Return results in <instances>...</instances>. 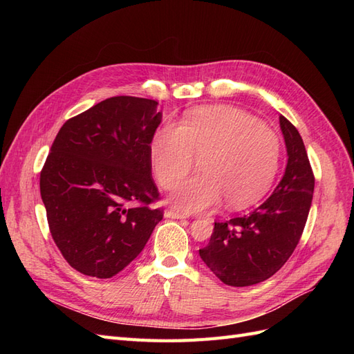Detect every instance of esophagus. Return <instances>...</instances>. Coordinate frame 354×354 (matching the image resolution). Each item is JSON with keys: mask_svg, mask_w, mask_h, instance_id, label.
<instances>
[{"mask_svg": "<svg viewBox=\"0 0 354 354\" xmlns=\"http://www.w3.org/2000/svg\"><path fill=\"white\" fill-rule=\"evenodd\" d=\"M165 217H168V218H177L178 220V218H187L189 216H187V214H185V212L176 209V208H168L165 211Z\"/></svg>", "mask_w": 354, "mask_h": 354, "instance_id": "1", "label": "esophagus"}]
</instances>
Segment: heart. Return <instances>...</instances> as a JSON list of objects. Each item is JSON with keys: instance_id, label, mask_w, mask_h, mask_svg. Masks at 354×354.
I'll list each match as a JSON object with an SVG mask.
<instances>
[{"instance_id": "1", "label": "heart", "mask_w": 354, "mask_h": 354, "mask_svg": "<svg viewBox=\"0 0 354 354\" xmlns=\"http://www.w3.org/2000/svg\"><path fill=\"white\" fill-rule=\"evenodd\" d=\"M281 138L255 116L229 106L190 111L183 125L167 122L152 138L151 156L156 178L173 189L201 158V173L174 192L176 205L202 212L221 199L233 209L259 202L281 165Z\"/></svg>"}]
</instances>
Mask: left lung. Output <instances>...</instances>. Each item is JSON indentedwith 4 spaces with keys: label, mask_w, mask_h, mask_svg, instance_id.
I'll use <instances>...</instances> for the list:
<instances>
[{
    "label": "left lung",
    "mask_w": 354,
    "mask_h": 354,
    "mask_svg": "<svg viewBox=\"0 0 354 354\" xmlns=\"http://www.w3.org/2000/svg\"><path fill=\"white\" fill-rule=\"evenodd\" d=\"M288 162L273 194L261 205L224 223H214L202 261L230 286H250L269 279L294 252L308 217L315 176L297 128L279 118Z\"/></svg>",
    "instance_id": "obj_1"
}]
</instances>
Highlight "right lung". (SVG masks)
I'll return each mask as SVG.
<instances>
[{"mask_svg":"<svg viewBox=\"0 0 354 354\" xmlns=\"http://www.w3.org/2000/svg\"><path fill=\"white\" fill-rule=\"evenodd\" d=\"M158 102L116 95L71 118L39 176L55 243L82 274L108 279L145 248L164 211L152 178Z\"/></svg>","mask_w":354,"mask_h":354,"instance_id":"1","label":"right lung"}]
</instances>
